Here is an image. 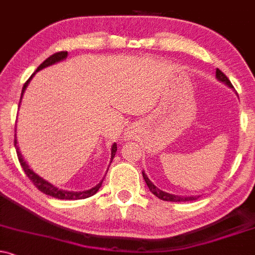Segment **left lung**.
Here are the masks:
<instances>
[{
  "instance_id": "left-lung-1",
  "label": "left lung",
  "mask_w": 255,
  "mask_h": 255,
  "mask_svg": "<svg viewBox=\"0 0 255 255\" xmlns=\"http://www.w3.org/2000/svg\"><path fill=\"white\" fill-rule=\"evenodd\" d=\"M216 79H218L219 81H221V83H224L225 85H227L229 87H231V89H234V86H232L231 81L229 80V78L224 74L221 70L216 69ZM142 176H143L144 181H146L147 186H148L149 191L152 192L154 196H157L158 198L161 199V201H168V202H190V201H196L197 198H198L199 196H188V197H185V196H176V194H171V193H166L164 192V191L159 190L158 187H155L154 183H153L150 180L148 179V176H147L146 174H144V171H142Z\"/></svg>"
}]
</instances>
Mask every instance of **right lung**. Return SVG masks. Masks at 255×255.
Returning a JSON list of instances; mask_svg holds the SVG:
<instances>
[{"mask_svg":"<svg viewBox=\"0 0 255 255\" xmlns=\"http://www.w3.org/2000/svg\"><path fill=\"white\" fill-rule=\"evenodd\" d=\"M68 56V52L67 51H62V52H57V53L52 54V56L48 57L47 59H46L45 62L41 63L39 65V68L36 69L37 73L39 70L43 69V68L46 67H50L52 64H56V63L63 61V59L67 58ZM35 73L32 74L31 76L29 78V80L26 81L25 84H24L23 86V90H21V97H23V94L24 91H25V89L28 87V85L30 83V80L32 79V76L35 75ZM21 97H20V101H21ZM14 146H15V149H17V155H18V159H19V163H20L21 168H23V170L25 171L26 176L29 177L30 180H31L32 183L35 185V187L39 188L42 193L47 194V196H51V197H54V198H58V199H69V201H74V199H84V198H89V197L94 196L95 193H97V191L100 190V187L102 186V182L103 180L101 181L98 185H96L95 187H92L91 190H86V191H80V192H74V191H65V190H59L58 187H56V186H53L52 183H50L48 181H46L45 179H42V177L39 176V175L36 174V172H34L31 170V169L29 168L28 163H26L25 160H24L23 155H21L20 150H19V147H18V142H17V138L14 139ZM116 152H117V143H114L113 146H112V157H111V163L112 160H113L114 155H116Z\"/></svg>","mask_w":255,"mask_h":255,"instance_id":"1","label":"right lung"}]
</instances>
